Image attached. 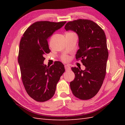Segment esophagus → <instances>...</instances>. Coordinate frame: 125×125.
Segmentation results:
<instances>
[{
    "mask_svg": "<svg viewBox=\"0 0 125 125\" xmlns=\"http://www.w3.org/2000/svg\"><path fill=\"white\" fill-rule=\"evenodd\" d=\"M65 69L66 71H68V70H70L71 69V67H70V66L69 65H65Z\"/></svg>",
    "mask_w": 125,
    "mask_h": 125,
    "instance_id": "34e87169",
    "label": "esophagus"
}]
</instances>
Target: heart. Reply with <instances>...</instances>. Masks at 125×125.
Masks as SVG:
<instances>
[{
	"instance_id": "obj_1",
	"label": "heart",
	"mask_w": 125,
	"mask_h": 125,
	"mask_svg": "<svg viewBox=\"0 0 125 125\" xmlns=\"http://www.w3.org/2000/svg\"><path fill=\"white\" fill-rule=\"evenodd\" d=\"M62 59L63 61H64V62H66V61H67L68 60V57L66 56H63L62 57Z\"/></svg>"
}]
</instances>
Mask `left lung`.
<instances>
[{"label": "left lung", "mask_w": 125, "mask_h": 125, "mask_svg": "<svg viewBox=\"0 0 125 125\" xmlns=\"http://www.w3.org/2000/svg\"><path fill=\"white\" fill-rule=\"evenodd\" d=\"M65 29L78 35L79 49L75 58L85 67L84 70L71 68L75 78L70 82V89L78 99L89 100L99 91L106 73L108 52L105 34L99 25L88 19L69 21Z\"/></svg>", "instance_id": "obj_1"}]
</instances>
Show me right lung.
<instances>
[{
    "instance_id": "right-lung-1",
    "label": "right lung",
    "mask_w": 125,
    "mask_h": 125,
    "mask_svg": "<svg viewBox=\"0 0 125 125\" xmlns=\"http://www.w3.org/2000/svg\"><path fill=\"white\" fill-rule=\"evenodd\" d=\"M66 22L37 21L26 30L21 39L18 62L22 81L28 95L36 101H47L54 96L56 84L65 71L60 62L51 67L43 62L45 55L51 52L49 37Z\"/></svg>"
}]
</instances>
